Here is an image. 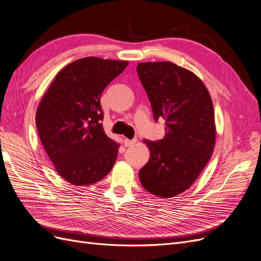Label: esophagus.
I'll list each match as a JSON object with an SVG mask.
<instances>
[{
    "label": "esophagus",
    "instance_id": "esophagus-1",
    "mask_svg": "<svg viewBox=\"0 0 261 261\" xmlns=\"http://www.w3.org/2000/svg\"><path fill=\"white\" fill-rule=\"evenodd\" d=\"M137 142V140H129V139H124L123 140V144H124V146L125 147H129V146H132L134 143Z\"/></svg>",
    "mask_w": 261,
    "mask_h": 261
}]
</instances>
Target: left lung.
Segmentation results:
<instances>
[{
	"label": "left lung",
	"instance_id": "left-lung-1",
	"mask_svg": "<svg viewBox=\"0 0 261 261\" xmlns=\"http://www.w3.org/2000/svg\"><path fill=\"white\" fill-rule=\"evenodd\" d=\"M153 118L166 119L165 138L144 140L148 162L140 172L151 195L173 198L187 190L212 157L216 140L213 102L204 84L175 63L142 62L137 66Z\"/></svg>",
	"mask_w": 261,
	"mask_h": 261
}]
</instances>
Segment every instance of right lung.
Segmentation results:
<instances>
[{
	"label": "right lung",
	"mask_w": 261,
	"mask_h": 261,
	"mask_svg": "<svg viewBox=\"0 0 261 261\" xmlns=\"http://www.w3.org/2000/svg\"><path fill=\"white\" fill-rule=\"evenodd\" d=\"M128 61L86 57L64 66L38 105V136L63 179L91 185L109 174L119 144L106 136L101 94Z\"/></svg>",
	"instance_id": "1"
}]
</instances>
